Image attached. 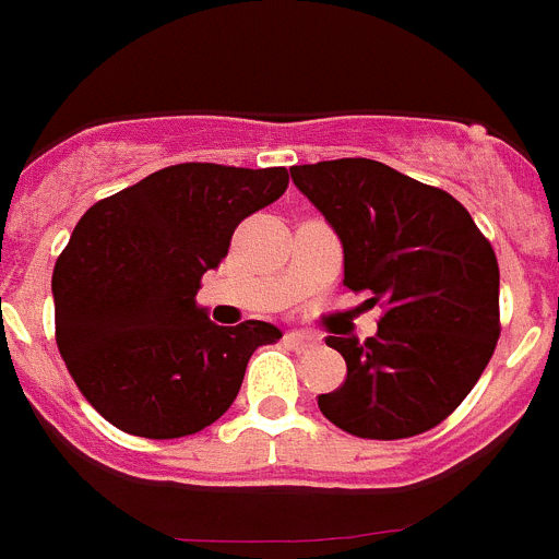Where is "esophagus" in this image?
I'll return each instance as SVG.
<instances>
[{"instance_id": "34e87169", "label": "esophagus", "mask_w": 559, "mask_h": 559, "mask_svg": "<svg viewBox=\"0 0 559 559\" xmlns=\"http://www.w3.org/2000/svg\"><path fill=\"white\" fill-rule=\"evenodd\" d=\"M287 344L295 346V349H307V346H316L318 337L312 332H304V330H293L287 332Z\"/></svg>"}]
</instances>
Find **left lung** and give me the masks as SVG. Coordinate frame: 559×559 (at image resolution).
<instances>
[{"label": "left lung", "instance_id": "1", "mask_svg": "<svg viewBox=\"0 0 559 559\" xmlns=\"http://www.w3.org/2000/svg\"><path fill=\"white\" fill-rule=\"evenodd\" d=\"M295 187L344 247V287L383 301L378 332L326 337L346 381L318 395L337 429L412 438L447 420L472 392L500 337V270L468 210L372 158L289 167Z\"/></svg>", "mask_w": 559, "mask_h": 559}]
</instances>
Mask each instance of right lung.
I'll use <instances>...</instances> for the list:
<instances>
[{
  "label": "right lung",
  "instance_id": "obj_1",
  "mask_svg": "<svg viewBox=\"0 0 559 559\" xmlns=\"http://www.w3.org/2000/svg\"><path fill=\"white\" fill-rule=\"evenodd\" d=\"M287 185V167L173 164L79 218L53 266L56 344L79 392L116 429L185 438L233 406L250 355L281 330L218 326L195 293L238 224Z\"/></svg>",
  "mask_w": 559,
  "mask_h": 559
}]
</instances>
